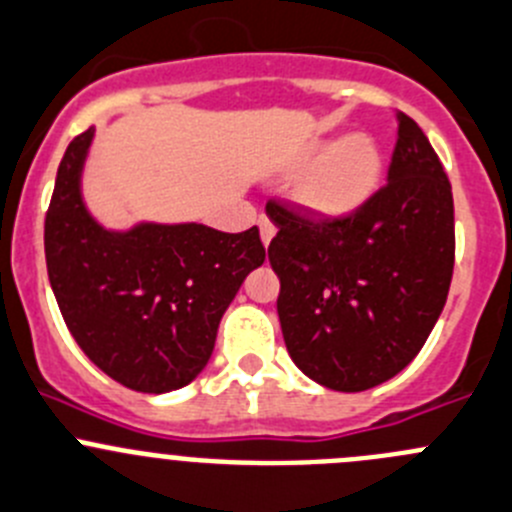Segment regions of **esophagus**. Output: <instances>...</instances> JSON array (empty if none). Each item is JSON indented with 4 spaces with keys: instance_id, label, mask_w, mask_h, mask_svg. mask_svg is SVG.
<instances>
[{
    "instance_id": "1",
    "label": "esophagus",
    "mask_w": 512,
    "mask_h": 512,
    "mask_svg": "<svg viewBox=\"0 0 512 512\" xmlns=\"http://www.w3.org/2000/svg\"><path fill=\"white\" fill-rule=\"evenodd\" d=\"M259 228H261V241H264L266 246H269L271 238L276 236V226H274V223H271V218L261 216V218H259Z\"/></svg>"
}]
</instances>
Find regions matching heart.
Instances as JSON below:
<instances>
[{
  "label": "heart",
  "instance_id": "heart-1",
  "mask_svg": "<svg viewBox=\"0 0 512 512\" xmlns=\"http://www.w3.org/2000/svg\"><path fill=\"white\" fill-rule=\"evenodd\" d=\"M316 163L296 183V201L316 218H344L379 188L384 158L369 135H347L334 145L316 143L306 153Z\"/></svg>",
  "mask_w": 512,
  "mask_h": 512
}]
</instances>
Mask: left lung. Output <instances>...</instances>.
Listing matches in <instances>:
<instances>
[{
    "label": "left lung",
    "mask_w": 512,
    "mask_h": 512,
    "mask_svg": "<svg viewBox=\"0 0 512 512\" xmlns=\"http://www.w3.org/2000/svg\"><path fill=\"white\" fill-rule=\"evenodd\" d=\"M387 186L344 218L314 221L266 203L279 233L269 261L296 367L337 392L387 382L417 357L440 319L455 266L452 186L430 140L397 115Z\"/></svg>",
    "instance_id": "obj_1"
}]
</instances>
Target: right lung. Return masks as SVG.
Segmentation results:
<instances>
[{
    "label": "right lung",
    "mask_w": 512,
    "mask_h": 512,
    "mask_svg": "<svg viewBox=\"0 0 512 512\" xmlns=\"http://www.w3.org/2000/svg\"><path fill=\"white\" fill-rule=\"evenodd\" d=\"M92 135L90 128L67 145L47 208L45 259L57 306L107 377L148 394L186 387L211 359L243 279L264 264L259 228L138 223L107 231L80 193Z\"/></svg>",
    "instance_id": "1"
}]
</instances>
